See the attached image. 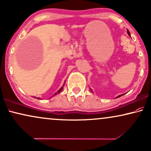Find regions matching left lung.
<instances>
[{
	"label": "left lung",
	"instance_id": "obj_1",
	"mask_svg": "<svg viewBox=\"0 0 151 151\" xmlns=\"http://www.w3.org/2000/svg\"><path fill=\"white\" fill-rule=\"evenodd\" d=\"M127 33H128V35L130 36V33H129V30H127ZM121 95H118V96L117 97V98H119V97H121Z\"/></svg>",
	"mask_w": 151,
	"mask_h": 151
}]
</instances>
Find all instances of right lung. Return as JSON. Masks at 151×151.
Listing matches in <instances>:
<instances>
[{"mask_svg": "<svg viewBox=\"0 0 151 151\" xmlns=\"http://www.w3.org/2000/svg\"><path fill=\"white\" fill-rule=\"evenodd\" d=\"M63 86H62L61 88H60V90H59V91H58V92H57V93H55V94L54 95H57V94H58V93H60V91H62V90H63ZM40 99V98H39Z\"/></svg>", "mask_w": 151, "mask_h": 151, "instance_id": "add662e5", "label": "right lung"}]
</instances>
